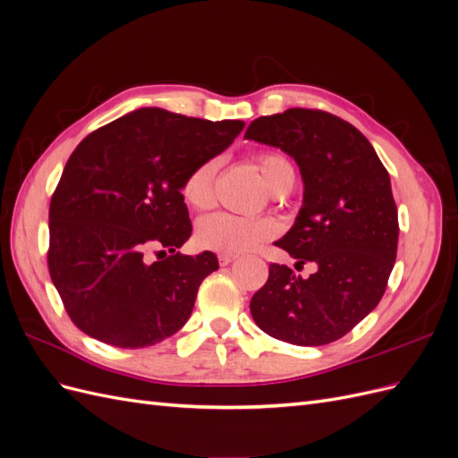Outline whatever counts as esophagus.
Wrapping results in <instances>:
<instances>
[{"mask_svg":"<svg viewBox=\"0 0 458 458\" xmlns=\"http://www.w3.org/2000/svg\"><path fill=\"white\" fill-rule=\"evenodd\" d=\"M234 259H237V258H234V256H227V254H221V256H219V263H221V266H229V263H233Z\"/></svg>","mask_w":458,"mask_h":458,"instance_id":"34e87169","label":"esophagus"}]
</instances>
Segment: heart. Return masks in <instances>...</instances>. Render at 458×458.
I'll return each instance as SVG.
<instances>
[{
  "mask_svg": "<svg viewBox=\"0 0 458 458\" xmlns=\"http://www.w3.org/2000/svg\"><path fill=\"white\" fill-rule=\"evenodd\" d=\"M263 182L273 191L281 185L294 183V168L279 152H263L256 160ZM219 162L216 158L199 164L183 183V199L189 206L202 210L214 202V183ZM276 227L266 217H244L234 214H212L199 221L197 242L217 254L239 256L252 252L256 248L271 239Z\"/></svg>",
  "mask_w": 458,
  "mask_h": 458,
  "instance_id": "1",
  "label": "heart"
}]
</instances>
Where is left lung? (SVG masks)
Returning a JSON list of instances; mask_svg holds the SVG:
<instances>
[{
  "label": "left lung",
  "instance_id": "8db88e82",
  "mask_svg": "<svg viewBox=\"0 0 458 458\" xmlns=\"http://www.w3.org/2000/svg\"><path fill=\"white\" fill-rule=\"evenodd\" d=\"M246 140L294 158L303 200L275 244L317 271L301 279L279 263L250 300L256 325L294 345L342 338L378 306L397 254V208L390 174L367 137L323 110L288 108L248 126Z\"/></svg>",
  "mask_w": 458,
  "mask_h": 458
}]
</instances>
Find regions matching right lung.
Here are the masks:
<instances>
[{"mask_svg":"<svg viewBox=\"0 0 458 458\" xmlns=\"http://www.w3.org/2000/svg\"><path fill=\"white\" fill-rule=\"evenodd\" d=\"M242 130V120L210 122L145 106L74 148L49 204L47 266L81 332L135 350L170 338L189 321L200 283L219 263L208 250L175 252L192 231L182 189Z\"/></svg>","mask_w":458,"mask_h":458,"instance_id":"add662e5","label":"right lung"}]
</instances>
